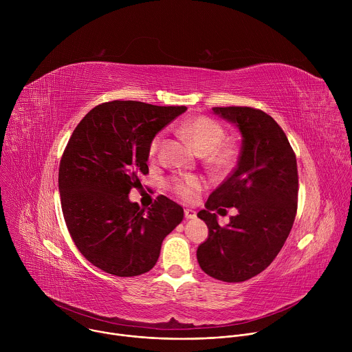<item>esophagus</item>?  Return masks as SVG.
Here are the masks:
<instances>
[{
	"label": "esophagus",
	"mask_w": 352,
	"mask_h": 352,
	"mask_svg": "<svg viewBox=\"0 0 352 352\" xmlns=\"http://www.w3.org/2000/svg\"><path fill=\"white\" fill-rule=\"evenodd\" d=\"M185 217L189 220V219H195L196 217V212L192 210V209H185Z\"/></svg>",
	"instance_id": "1"
}]
</instances>
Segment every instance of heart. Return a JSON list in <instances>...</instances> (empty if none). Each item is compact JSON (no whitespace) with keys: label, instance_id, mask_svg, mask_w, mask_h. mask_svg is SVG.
I'll return each mask as SVG.
<instances>
[{"label":"heart","instance_id":"b5f03b06","mask_svg":"<svg viewBox=\"0 0 352 352\" xmlns=\"http://www.w3.org/2000/svg\"><path fill=\"white\" fill-rule=\"evenodd\" d=\"M182 135L190 140L195 148L200 153H210V162L217 166H226L232 159V150L230 147H221L224 139V129L219 122L214 120L199 116L189 121H186L181 126ZM162 143V135L155 136V139L150 143V153L155 155ZM170 189L179 197L185 200H192L196 192L202 186L200 181L195 177H185V178H173L168 182Z\"/></svg>","mask_w":352,"mask_h":352}]
</instances>
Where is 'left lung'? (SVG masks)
I'll return each instance as SVG.
<instances>
[{"label":"left lung","instance_id":"obj_1","mask_svg":"<svg viewBox=\"0 0 352 352\" xmlns=\"http://www.w3.org/2000/svg\"><path fill=\"white\" fill-rule=\"evenodd\" d=\"M242 136L235 170L214 189L197 217L209 228L196 258L202 270L226 283H241L263 272L278 255L296 214L298 170L292 147L280 125L252 107H214ZM239 213L220 228L212 212ZM224 210V209H223Z\"/></svg>","mask_w":352,"mask_h":352}]
</instances>
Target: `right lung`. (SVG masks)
I'll return each mask as SVG.
<instances>
[{
    "mask_svg": "<svg viewBox=\"0 0 352 352\" xmlns=\"http://www.w3.org/2000/svg\"><path fill=\"white\" fill-rule=\"evenodd\" d=\"M185 111L116 100L75 128L60 163L61 208L79 252L100 270L118 277L148 272L182 221L184 209L163 195L147 212L128 195L148 173L150 143Z\"/></svg>",
    "mask_w": 352,
    "mask_h": 352,
    "instance_id": "add662e5",
    "label": "right lung"
}]
</instances>
